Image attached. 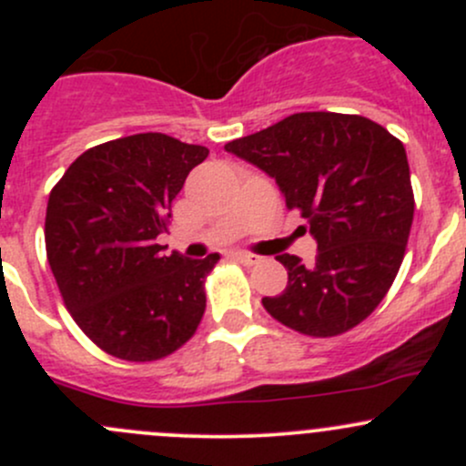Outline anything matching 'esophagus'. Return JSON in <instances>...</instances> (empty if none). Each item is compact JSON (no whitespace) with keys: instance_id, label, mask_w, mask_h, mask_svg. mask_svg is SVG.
<instances>
[{"instance_id":"1","label":"esophagus","mask_w":466,"mask_h":466,"mask_svg":"<svg viewBox=\"0 0 466 466\" xmlns=\"http://www.w3.org/2000/svg\"><path fill=\"white\" fill-rule=\"evenodd\" d=\"M232 257H234V259H237V261L248 263V266H252V263L259 261V257L250 255V252H232Z\"/></svg>"}]
</instances>
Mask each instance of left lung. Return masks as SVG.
Segmentation results:
<instances>
[{"instance_id": "8db88e82", "label": "left lung", "mask_w": 466, "mask_h": 466, "mask_svg": "<svg viewBox=\"0 0 466 466\" xmlns=\"http://www.w3.org/2000/svg\"><path fill=\"white\" fill-rule=\"evenodd\" d=\"M225 150L270 176L318 243L309 266L277 257L289 286L263 298V309L316 338L363 322L392 286L410 234L415 198L403 144L365 116L298 112Z\"/></svg>"}]
</instances>
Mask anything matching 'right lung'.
Here are the masks:
<instances>
[{
    "label": "right lung",
    "instance_id": "right-lung-1",
    "mask_svg": "<svg viewBox=\"0 0 466 466\" xmlns=\"http://www.w3.org/2000/svg\"><path fill=\"white\" fill-rule=\"evenodd\" d=\"M207 155L164 133L130 135L86 150L49 194L46 259L65 307L116 359H164L203 320L205 275L218 252L167 257L157 237Z\"/></svg>",
    "mask_w": 466,
    "mask_h": 466
}]
</instances>
